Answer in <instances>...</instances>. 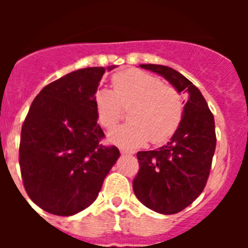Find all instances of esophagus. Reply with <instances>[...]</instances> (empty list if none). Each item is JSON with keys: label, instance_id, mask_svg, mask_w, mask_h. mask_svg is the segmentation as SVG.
<instances>
[{"label": "esophagus", "instance_id": "esophagus-1", "mask_svg": "<svg viewBox=\"0 0 248 248\" xmlns=\"http://www.w3.org/2000/svg\"><path fill=\"white\" fill-rule=\"evenodd\" d=\"M120 153H122V154H125V155H133V154H134V151L129 150V149H125V148H120Z\"/></svg>", "mask_w": 248, "mask_h": 248}]
</instances>
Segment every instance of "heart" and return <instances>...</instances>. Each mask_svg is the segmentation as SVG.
<instances>
[{"label": "heart", "instance_id": "1", "mask_svg": "<svg viewBox=\"0 0 248 248\" xmlns=\"http://www.w3.org/2000/svg\"><path fill=\"white\" fill-rule=\"evenodd\" d=\"M111 82L113 91L100 89L94 97L100 125L113 129L122 119L123 108L131 107L130 123L109 133L111 143L137 148L148 140L163 144L172 137L184 113L183 99L176 89L139 69L119 72Z\"/></svg>", "mask_w": 248, "mask_h": 248}]
</instances>
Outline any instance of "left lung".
<instances>
[{"mask_svg": "<svg viewBox=\"0 0 248 248\" xmlns=\"http://www.w3.org/2000/svg\"><path fill=\"white\" fill-rule=\"evenodd\" d=\"M139 67L164 77L177 91L187 94L181 122L166 145L139 151V172L134 194L148 209L163 215L180 212L202 192L216 148L214 115L199 88L166 65Z\"/></svg>", "mask_w": 248, "mask_h": 248, "instance_id": "obj_1", "label": "left lung"}]
</instances>
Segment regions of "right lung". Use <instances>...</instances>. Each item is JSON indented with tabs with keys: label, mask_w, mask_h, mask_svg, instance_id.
Masks as SVG:
<instances>
[{
	"label": "right lung",
	"mask_w": 248,
	"mask_h": 248,
	"mask_svg": "<svg viewBox=\"0 0 248 248\" xmlns=\"http://www.w3.org/2000/svg\"><path fill=\"white\" fill-rule=\"evenodd\" d=\"M83 68L46 85L22 125L19 166L28 196L49 214L72 216L94 202L117 163V146H104L94 97L105 71Z\"/></svg>",
	"instance_id": "add662e5"
}]
</instances>
